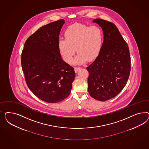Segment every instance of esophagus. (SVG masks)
<instances>
[{
  "instance_id": "1",
  "label": "esophagus",
  "mask_w": 149,
  "mask_h": 149,
  "mask_svg": "<svg viewBox=\"0 0 149 149\" xmlns=\"http://www.w3.org/2000/svg\"><path fill=\"white\" fill-rule=\"evenodd\" d=\"M81 69V68H79V67H76V68H74V70H75V72H76V73H77V72L79 71V69Z\"/></svg>"
}]
</instances>
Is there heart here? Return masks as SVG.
Returning <instances> with one entry per match:
<instances>
[{"mask_svg":"<svg viewBox=\"0 0 149 149\" xmlns=\"http://www.w3.org/2000/svg\"><path fill=\"white\" fill-rule=\"evenodd\" d=\"M64 36L65 40H59L58 47L67 63L72 62L75 50L78 54L74 59L73 64L82 65L87 61H93L98 57L103 47V33L97 26L73 24L65 31Z\"/></svg>","mask_w":149,"mask_h":149,"instance_id":"obj_1","label":"heart"}]
</instances>
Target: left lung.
<instances>
[{
	"mask_svg": "<svg viewBox=\"0 0 149 149\" xmlns=\"http://www.w3.org/2000/svg\"><path fill=\"white\" fill-rule=\"evenodd\" d=\"M102 28L104 40L98 57L87 67L89 72L88 91L100 101L113 98L126 85L131 71L128 46L117 27L107 21H93Z\"/></svg>",
	"mask_w": 149,
	"mask_h": 149,
	"instance_id": "left-lung-1",
	"label": "left lung"
}]
</instances>
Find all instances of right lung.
Segmentation results:
<instances>
[{
	"label": "right lung",
	"mask_w": 149,
	"mask_h": 149,
	"mask_svg": "<svg viewBox=\"0 0 149 149\" xmlns=\"http://www.w3.org/2000/svg\"><path fill=\"white\" fill-rule=\"evenodd\" d=\"M64 19L40 28L27 39L21 64L27 86L38 98L56 103L67 98L75 77L74 69L59 51V36Z\"/></svg>",
	"instance_id": "obj_1"
}]
</instances>
